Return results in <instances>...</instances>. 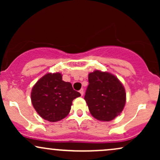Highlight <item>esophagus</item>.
I'll list each match as a JSON object with an SVG mask.
<instances>
[{"label": "esophagus", "instance_id": "34e87169", "mask_svg": "<svg viewBox=\"0 0 160 160\" xmlns=\"http://www.w3.org/2000/svg\"><path fill=\"white\" fill-rule=\"evenodd\" d=\"M80 94H81V95L82 96V95H83V94H84V91H83V89H80Z\"/></svg>", "mask_w": 160, "mask_h": 160}]
</instances>
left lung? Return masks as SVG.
I'll list each match as a JSON object with an SVG mask.
<instances>
[{
    "label": "left lung",
    "instance_id": "8db88e82",
    "mask_svg": "<svg viewBox=\"0 0 160 160\" xmlns=\"http://www.w3.org/2000/svg\"><path fill=\"white\" fill-rule=\"evenodd\" d=\"M84 99L93 117L101 121H111L123 110L126 91L114 75L95 71L89 74Z\"/></svg>",
    "mask_w": 160,
    "mask_h": 160
}]
</instances>
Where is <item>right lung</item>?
<instances>
[{"mask_svg": "<svg viewBox=\"0 0 160 160\" xmlns=\"http://www.w3.org/2000/svg\"><path fill=\"white\" fill-rule=\"evenodd\" d=\"M80 93L73 89L71 82L62 80L60 73H49L33 86L31 97L33 107L43 119L57 122L71 111L74 99Z\"/></svg>", "mask_w": 160, "mask_h": 160, "instance_id": "obj_1", "label": "right lung"}]
</instances>
